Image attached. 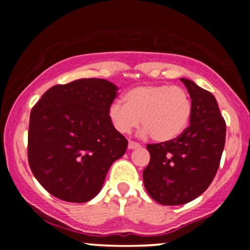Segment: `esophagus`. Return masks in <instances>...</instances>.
I'll list each match as a JSON object with an SVG mask.
<instances>
[{
  "label": "esophagus",
  "mask_w": 250,
  "mask_h": 250,
  "mask_svg": "<svg viewBox=\"0 0 250 250\" xmlns=\"http://www.w3.org/2000/svg\"><path fill=\"white\" fill-rule=\"evenodd\" d=\"M140 147H141V145H140V143H137V142H135V141H129V143H128V148L129 149H137Z\"/></svg>",
  "instance_id": "34e87169"
}]
</instances>
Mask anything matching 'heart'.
Masks as SVG:
<instances>
[{
    "label": "heart",
    "mask_w": 250,
    "mask_h": 250,
    "mask_svg": "<svg viewBox=\"0 0 250 250\" xmlns=\"http://www.w3.org/2000/svg\"><path fill=\"white\" fill-rule=\"evenodd\" d=\"M191 110L190 96L185 88L146 84L130 89L125 95V103H111L108 115L119 133H131L141 120V135H151L155 141L167 142L187 128Z\"/></svg>",
    "instance_id": "1"
}]
</instances>
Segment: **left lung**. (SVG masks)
Segmentation results:
<instances>
[{"instance_id": "8db88e82", "label": "left lung", "mask_w": 250, "mask_h": 250, "mask_svg": "<svg viewBox=\"0 0 250 250\" xmlns=\"http://www.w3.org/2000/svg\"><path fill=\"white\" fill-rule=\"evenodd\" d=\"M181 81L191 99L190 125L176 139L147 145L150 161L143 170L147 193L163 206L190 202L210 186L226 142V122L213 94Z\"/></svg>"}]
</instances>
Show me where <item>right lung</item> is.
Returning a JSON list of instances; mask_svg holds the SVG:
<instances>
[{
    "label": "right lung",
    "mask_w": 250,
    "mask_h": 250,
    "mask_svg": "<svg viewBox=\"0 0 250 250\" xmlns=\"http://www.w3.org/2000/svg\"><path fill=\"white\" fill-rule=\"evenodd\" d=\"M117 87L81 79L48 89L31 109L28 162L48 193L83 203L101 190L105 175L128 141L114 128L108 109Z\"/></svg>",
    "instance_id": "add662e5"
}]
</instances>
